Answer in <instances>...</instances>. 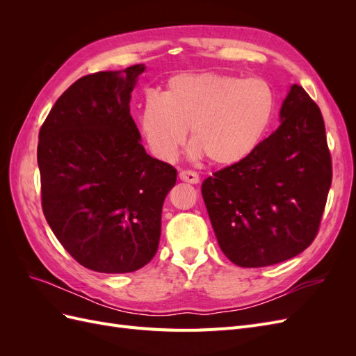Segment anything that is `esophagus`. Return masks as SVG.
<instances>
[{
	"label": "esophagus",
	"instance_id": "esophagus-1",
	"mask_svg": "<svg viewBox=\"0 0 356 356\" xmlns=\"http://www.w3.org/2000/svg\"><path fill=\"white\" fill-rule=\"evenodd\" d=\"M179 179L190 182V184H197V182L200 181L199 174L195 170H181L179 172Z\"/></svg>",
	"mask_w": 356,
	"mask_h": 356
}]
</instances>
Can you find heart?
<instances>
[{"mask_svg":"<svg viewBox=\"0 0 356 356\" xmlns=\"http://www.w3.org/2000/svg\"><path fill=\"white\" fill-rule=\"evenodd\" d=\"M273 114V96L263 80L229 74H181L163 96H148L141 127L152 153L174 160L190 129L193 156L202 153L220 166L243 160L261 141Z\"/></svg>","mask_w":356,"mask_h":356,"instance_id":"1","label":"heart"}]
</instances>
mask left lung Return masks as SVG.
Instances as JSON below:
<instances>
[{
    "label": "left lung",
    "instance_id": "left-lung-1",
    "mask_svg": "<svg viewBox=\"0 0 356 356\" xmlns=\"http://www.w3.org/2000/svg\"><path fill=\"white\" fill-rule=\"evenodd\" d=\"M332 179L319 106L298 84L281 124L238 163L202 184L221 251L241 267H266L303 252L319 232Z\"/></svg>",
    "mask_w": 356,
    "mask_h": 356
}]
</instances>
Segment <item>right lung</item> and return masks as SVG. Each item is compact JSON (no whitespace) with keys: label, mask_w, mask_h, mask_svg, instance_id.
<instances>
[{"label":"right lung","mask_w":356,"mask_h":356,"mask_svg":"<svg viewBox=\"0 0 356 356\" xmlns=\"http://www.w3.org/2000/svg\"><path fill=\"white\" fill-rule=\"evenodd\" d=\"M143 63L84 75L63 92L40 129L41 207L60 245L99 273L152 261L161 207L177 169L145 153L131 115Z\"/></svg>","instance_id":"1"}]
</instances>
